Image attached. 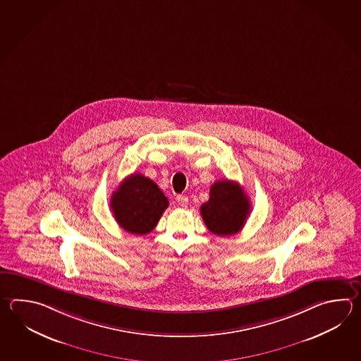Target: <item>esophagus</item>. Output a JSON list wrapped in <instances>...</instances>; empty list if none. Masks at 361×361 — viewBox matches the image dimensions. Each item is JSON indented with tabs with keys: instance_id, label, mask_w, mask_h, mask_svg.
<instances>
[{
	"instance_id": "34e87169",
	"label": "esophagus",
	"mask_w": 361,
	"mask_h": 361,
	"mask_svg": "<svg viewBox=\"0 0 361 361\" xmlns=\"http://www.w3.org/2000/svg\"><path fill=\"white\" fill-rule=\"evenodd\" d=\"M177 203L180 204L181 207H186L189 204V198L186 197V195H183V194H180V195H177L176 197Z\"/></svg>"
}]
</instances>
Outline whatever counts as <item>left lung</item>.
<instances>
[{
	"label": "left lung",
	"instance_id": "8db88e82",
	"mask_svg": "<svg viewBox=\"0 0 361 361\" xmlns=\"http://www.w3.org/2000/svg\"><path fill=\"white\" fill-rule=\"evenodd\" d=\"M250 212V203L240 185L230 180L216 181L209 199L200 207L207 228L216 235H233L243 228Z\"/></svg>",
	"mask_w": 361,
	"mask_h": 361
}]
</instances>
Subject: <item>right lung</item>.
I'll list each match as a JSON object with an SVG mask.
<instances>
[{
	"label": "right lung",
	"instance_id": "add662e5",
	"mask_svg": "<svg viewBox=\"0 0 361 361\" xmlns=\"http://www.w3.org/2000/svg\"><path fill=\"white\" fill-rule=\"evenodd\" d=\"M169 199L153 180L133 173L113 192L111 208L121 228L131 234L145 235L157 226Z\"/></svg>",
	"mask_w": 361,
	"mask_h": 361
}]
</instances>
